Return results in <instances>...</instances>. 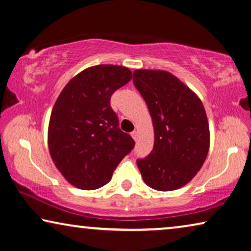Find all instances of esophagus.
<instances>
[{
	"mask_svg": "<svg viewBox=\"0 0 251 251\" xmlns=\"http://www.w3.org/2000/svg\"><path fill=\"white\" fill-rule=\"evenodd\" d=\"M138 135H139V133H138V131H132V132H131V137H132L135 141H137V139H138Z\"/></svg>",
	"mask_w": 251,
	"mask_h": 251,
	"instance_id": "1",
	"label": "esophagus"
}]
</instances>
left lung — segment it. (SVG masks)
I'll list each match as a JSON object with an SVG mask.
<instances>
[{"label": "left lung", "mask_w": 251, "mask_h": 251, "mask_svg": "<svg viewBox=\"0 0 251 251\" xmlns=\"http://www.w3.org/2000/svg\"><path fill=\"white\" fill-rule=\"evenodd\" d=\"M133 84L149 109L154 145L137 164L148 186L159 191L183 187L207 158L210 133L202 102L166 71L137 70Z\"/></svg>", "instance_id": "obj_1"}]
</instances>
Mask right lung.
I'll return each mask as SVG.
<instances>
[{"label": "right lung", "mask_w": 251, "mask_h": 251, "mask_svg": "<svg viewBox=\"0 0 251 251\" xmlns=\"http://www.w3.org/2000/svg\"><path fill=\"white\" fill-rule=\"evenodd\" d=\"M131 77L128 68L96 65L73 77L57 98L49 123V150L75 187L93 190L104 186L134 148L110 105L111 96Z\"/></svg>", "instance_id": "1"}]
</instances>
